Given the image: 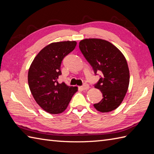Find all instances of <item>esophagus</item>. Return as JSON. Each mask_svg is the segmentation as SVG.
I'll return each mask as SVG.
<instances>
[{
	"label": "esophagus",
	"mask_w": 154,
	"mask_h": 154,
	"mask_svg": "<svg viewBox=\"0 0 154 154\" xmlns=\"http://www.w3.org/2000/svg\"><path fill=\"white\" fill-rule=\"evenodd\" d=\"M81 88L83 90H87L89 88H90V86H89L88 84H84L83 86L81 87Z\"/></svg>",
	"instance_id": "1"
}]
</instances>
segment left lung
<instances>
[{
	"label": "left lung",
	"instance_id": "left-lung-1",
	"mask_svg": "<svg viewBox=\"0 0 154 154\" xmlns=\"http://www.w3.org/2000/svg\"><path fill=\"white\" fill-rule=\"evenodd\" d=\"M79 47L94 72H102L95 88L103 97L94 107L101 112L115 110L123 101L129 85V69L124 54L111 43L101 39H82Z\"/></svg>",
	"mask_w": 154,
	"mask_h": 154
}]
</instances>
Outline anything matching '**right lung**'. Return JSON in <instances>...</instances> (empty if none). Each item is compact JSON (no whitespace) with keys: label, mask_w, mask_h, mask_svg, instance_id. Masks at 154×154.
<instances>
[{"label":"right lung","mask_w":154,"mask_h":154,"mask_svg":"<svg viewBox=\"0 0 154 154\" xmlns=\"http://www.w3.org/2000/svg\"><path fill=\"white\" fill-rule=\"evenodd\" d=\"M76 41L54 42L44 47L34 58L29 68L28 84L34 100L44 111L59 114L67 108L76 86L58 82L62 74L60 64L64 57L76 46Z\"/></svg>","instance_id":"obj_1"}]
</instances>
